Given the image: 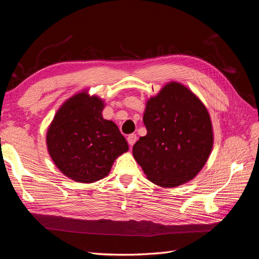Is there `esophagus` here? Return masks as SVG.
Segmentation results:
<instances>
[{"label": "esophagus", "instance_id": "esophagus-1", "mask_svg": "<svg viewBox=\"0 0 259 259\" xmlns=\"http://www.w3.org/2000/svg\"><path fill=\"white\" fill-rule=\"evenodd\" d=\"M137 135H129L127 140H128V143L130 144V146L134 145L136 142H137Z\"/></svg>", "mask_w": 259, "mask_h": 259}]
</instances>
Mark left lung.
<instances>
[{
    "label": "left lung",
    "instance_id": "left-lung-1",
    "mask_svg": "<svg viewBox=\"0 0 259 259\" xmlns=\"http://www.w3.org/2000/svg\"><path fill=\"white\" fill-rule=\"evenodd\" d=\"M147 134L132 153L150 181L175 188L193 179L212 147L207 109L188 88L170 82L146 104Z\"/></svg>",
    "mask_w": 259,
    "mask_h": 259
}]
</instances>
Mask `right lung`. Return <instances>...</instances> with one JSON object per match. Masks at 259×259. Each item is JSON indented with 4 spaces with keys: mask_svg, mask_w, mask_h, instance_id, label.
<instances>
[{
    "mask_svg": "<svg viewBox=\"0 0 259 259\" xmlns=\"http://www.w3.org/2000/svg\"><path fill=\"white\" fill-rule=\"evenodd\" d=\"M103 102L79 93L58 109L47 144L52 159L68 178L90 183L106 177L129 146L117 125L103 119Z\"/></svg>",
    "mask_w": 259,
    "mask_h": 259,
    "instance_id": "add662e5",
    "label": "right lung"
}]
</instances>
